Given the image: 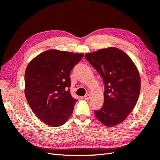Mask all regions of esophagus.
Returning <instances> with one entry per match:
<instances>
[{"mask_svg": "<svg viewBox=\"0 0 160 160\" xmlns=\"http://www.w3.org/2000/svg\"><path fill=\"white\" fill-rule=\"evenodd\" d=\"M84 99L85 100H89L90 98V95L89 94H86L85 96H84Z\"/></svg>", "mask_w": 160, "mask_h": 160, "instance_id": "1", "label": "esophagus"}]
</instances>
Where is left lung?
<instances>
[{
  "label": "left lung",
  "mask_w": 160,
  "mask_h": 160,
  "mask_svg": "<svg viewBox=\"0 0 160 160\" xmlns=\"http://www.w3.org/2000/svg\"><path fill=\"white\" fill-rule=\"evenodd\" d=\"M85 58L101 76L104 84V101L94 114L102 124H119L133 111L141 88L139 72L127 55L115 48L85 54Z\"/></svg>",
  "instance_id": "left-lung-1"
}]
</instances>
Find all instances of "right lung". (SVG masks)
Listing matches in <instances>:
<instances>
[{"label":"right lung","mask_w":160,"mask_h":160,"mask_svg":"<svg viewBox=\"0 0 160 160\" xmlns=\"http://www.w3.org/2000/svg\"><path fill=\"white\" fill-rule=\"evenodd\" d=\"M82 53L50 49L38 55L27 67L25 94L32 111L51 127H60L70 118L77 100L70 88L72 70Z\"/></svg>","instance_id":"1"}]
</instances>
